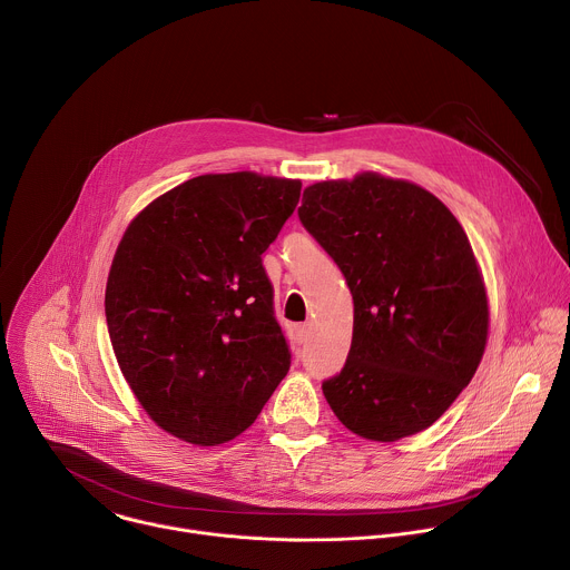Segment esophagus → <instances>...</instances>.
<instances>
[{"label":"esophagus","instance_id":"34e87169","mask_svg":"<svg viewBox=\"0 0 570 570\" xmlns=\"http://www.w3.org/2000/svg\"><path fill=\"white\" fill-rule=\"evenodd\" d=\"M308 333H311V326H308V324H299V326L295 328V340H297L299 344H304V342L308 340Z\"/></svg>","mask_w":570,"mask_h":570}]
</instances>
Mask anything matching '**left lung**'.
<instances>
[{
    "mask_svg": "<svg viewBox=\"0 0 570 570\" xmlns=\"http://www.w3.org/2000/svg\"><path fill=\"white\" fill-rule=\"evenodd\" d=\"M297 215L353 295L346 362L322 383L333 414L383 443L430 428L470 385L488 337L465 230L428 189L371 171L308 185Z\"/></svg>",
    "mask_w": 570,
    "mask_h": 570,
    "instance_id": "obj_1",
    "label": "left lung"
}]
</instances>
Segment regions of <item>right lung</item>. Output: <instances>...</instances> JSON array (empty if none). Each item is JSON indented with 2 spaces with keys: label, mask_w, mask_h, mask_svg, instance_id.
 <instances>
[{
  "label": "right lung",
  "mask_w": 570,
  "mask_h": 570,
  "mask_svg": "<svg viewBox=\"0 0 570 570\" xmlns=\"http://www.w3.org/2000/svg\"><path fill=\"white\" fill-rule=\"evenodd\" d=\"M299 180L204 174L125 230L105 291L118 366L149 419L219 445L259 416L291 366L262 255L299 202Z\"/></svg>",
  "instance_id": "1"
}]
</instances>
